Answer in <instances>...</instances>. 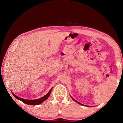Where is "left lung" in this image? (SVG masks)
<instances>
[{"instance_id":"1","label":"left lung","mask_w":123,"mask_h":123,"mask_svg":"<svg viewBox=\"0 0 123 123\" xmlns=\"http://www.w3.org/2000/svg\"><path fill=\"white\" fill-rule=\"evenodd\" d=\"M71 98H72V97H71ZM72 98V99H73V100H74V101H75V102H77V103H79V104H80V105H83V104H80V103H79V102H77V101H76V100H75V99H74V98Z\"/></svg>"}]
</instances>
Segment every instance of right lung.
Wrapping results in <instances>:
<instances>
[{"label": "right lung", "mask_w": 123, "mask_h": 123, "mask_svg": "<svg viewBox=\"0 0 123 123\" xmlns=\"http://www.w3.org/2000/svg\"><path fill=\"white\" fill-rule=\"evenodd\" d=\"M51 90H52V88L50 89V90L49 91V92H48L46 95H44V96H43V97L39 99H34V100L25 99H24V98H19L18 96L15 95L13 93H12V94L13 95V96H14L15 98H16L18 99L21 100V102H23V103H24L26 104H28V105H39V104H40L41 103H42L43 102H44V100H46L49 97V96H50V93H51Z\"/></svg>", "instance_id": "obj_1"}]
</instances>
